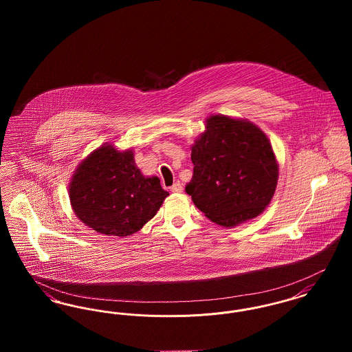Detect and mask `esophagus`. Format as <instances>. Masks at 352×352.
I'll return each mask as SVG.
<instances>
[{"label":"esophagus","instance_id":"34e87169","mask_svg":"<svg viewBox=\"0 0 352 352\" xmlns=\"http://www.w3.org/2000/svg\"><path fill=\"white\" fill-rule=\"evenodd\" d=\"M170 191L171 192H182L184 187H182V184H179V182H177V184H174L170 187Z\"/></svg>","mask_w":352,"mask_h":352}]
</instances>
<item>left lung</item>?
Instances as JSON below:
<instances>
[{"instance_id":"8db88e82","label":"left lung","mask_w":352,"mask_h":352,"mask_svg":"<svg viewBox=\"0 0 352 352\" xmlns=\"http://www.w3.org/2000/svg\"><path fill=\"white\" fill-rule=\"evenodd\" d=\"M191 146L194 174L186 192L221 227L258 217L278 182V162L267 134L245 118L210 115Z\"/></svg>"}]
</instances>
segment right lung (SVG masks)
Listing matches in <instances>:
<instances>
[{"mask_svg": "<svg viewBox=\"0 0 352 352\" xmlns=\"http://www.w3.org/2000/svg\"><path fill=\"white\" fill-rule=\"evenodd\" d=\"M76 218L96 232L125 237L140 231L168 197L158 177H145L133 149L105 142L78 165L68 184Z\"/></svg>", "mask_w": 352, "mask_h": 352, "instance_id": "1", "label": "right lung"}]
</instances>
